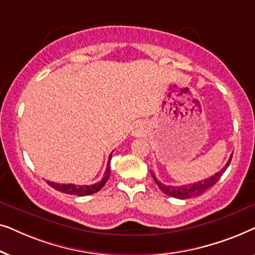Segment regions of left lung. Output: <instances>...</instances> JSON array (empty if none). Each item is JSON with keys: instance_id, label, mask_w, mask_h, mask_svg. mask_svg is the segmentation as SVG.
<instances>
[{"instance_id": "1", "label": "left lung", "mask_w": 255, "mask_h": 255, "mask_svg": "<svg viewBox=\"0 0 255 255\" xmlns=\"http://www.w3.org/2000/svg\"><path fill=\"white\" fill-rule=\"evenodd\" d=\"M231 159H232V155L230 156L229 161L226 162V165L223 167V168L219 170L218 173H216L215 175L210 176L209 179L197 181V182H195V183L184 184V186H166V184H163L160 182V181L156 180V177L154 176V174H153L152 172H151V174H152L153 179H154V181H155V183L158 184V187L160 188V190H161L162 193L168 195V196L180 198V200H187V198L200 196V195L203 194L204 191H207L209 188L215 186L216 182L221 179V176L224 174L226 168L229 167L230 162H231Z\"/></svg>"}]
</instances>
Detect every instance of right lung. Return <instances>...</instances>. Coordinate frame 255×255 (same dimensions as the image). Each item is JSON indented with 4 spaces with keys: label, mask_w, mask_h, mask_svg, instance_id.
I'll return each instance as SVG.
<instances>
[{
    "label": "right lung",
    "mask_w": 255,
    "mask_h": 255,
    "mask_svg": "<svg viewBox=\"0 0 255 255\" xmlns=\"http://www.w3.org/2000/svg\"><path fill=\"white\" fill-rule=\"evenodd\" d=\"M111 153L109 156V160H108V165H107V169L106 173H104L103 179L100 181V182L94 183L92 186H75V184H64V183H55V182H51V181H46V182L50 184L52 188H54L55 190L61 191V193L65 194H69V195H76V196H87V195H92L94 193H97V191L101 190L103 188L104 184L109 179L110 176V160H111Z\"/></svg>",
    "instance_id": "1"
}]
</instances>
